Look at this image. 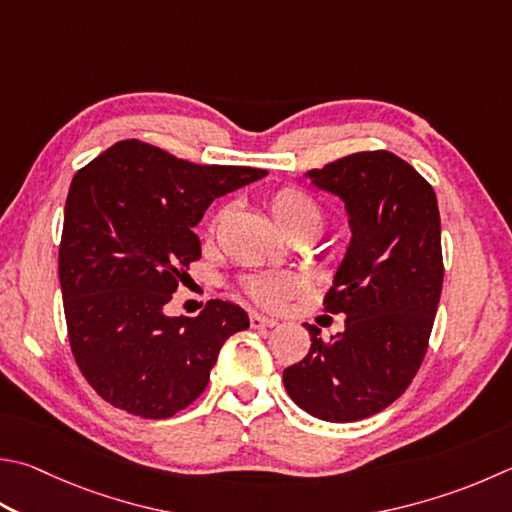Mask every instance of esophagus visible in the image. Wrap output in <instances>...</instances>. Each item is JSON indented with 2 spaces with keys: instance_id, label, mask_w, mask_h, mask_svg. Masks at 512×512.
<instances>
[{
  "instance_id": "34e87169",
  "label": "esophagus",
  "mask_w": 512,
  "mask_h": 512,
  "mask_svg": "<svg viewBox=\"0 0 512 512\" xmlns=\"http://www.w3.org/2000/svg\"><path fill=\"white\" fill-rule=\"evenodd\" d=\"M250 327L253 329H273L277 327L275 318H266L262 313H250Z\"/></svg>"
}]
</instances>
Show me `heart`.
<instances>
[{"mask_svg":"<svg viewBox=\"0 0 512 512\" xmlns=\"http://www.w3.org/2000/svg\"><path fill=\"white\" fill-rule=\"evenodd\" d=\"M268 210L275 224L286 232L288 237L309 235L318 237L324 228V210L311 194L297 188H284L268 199ZM304 280L300 275L280 273V275H250L244 280V291L262 306H280L288 295L300 293Z\"/></svg>","mask_w":512,"mask_h":512,"instance_id":"obj_1","label":"heart"}]
</instances>
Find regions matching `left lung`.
<instances>
[{
	"label": "left lung",
	"mask_w": 512,
	"mask_h": 512,
	"mask_svg": "<svg viewBox=\"0 0 512 512\" xmlns=\"http://www.w3.org/2000/svg\"><path fill=\"white\" fill-rule=\"evenodd\" d=\"M342 199L351 239L331 313L345 329L329 340L315 324L306 358L284 369L295 405L329 423H351L392 405L425 358L443 286L441 217L432 185L396 154L358 152L304 174Z\"/></svg>",
	"instance_id": "1"
}]
</instances>
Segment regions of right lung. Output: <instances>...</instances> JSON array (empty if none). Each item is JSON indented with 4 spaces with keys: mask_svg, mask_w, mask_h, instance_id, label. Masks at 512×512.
<instances>
[{
    "mask_svg": "<svg viewBox=\"0 0 512 512\" xmlns=\"http://www.w3.org/2000/svg\"><path fill=\"white\" fill-rule=\"evenodd\" d=\"M237 165H194L120 141L73 176L58 273L82 376L118 410L170 418L206 389L224 342L248 329L239 304L210 300L170 318L181 268L201 257L194 226L215 199L264 179Z\"/></svg>",
    "mask_w": 512,
    "mask_h": 512,
    "instance_id": "1",
    "label": "right lung"
}]
</instances>
